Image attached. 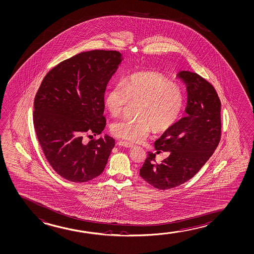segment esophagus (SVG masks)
<instances>
[{"instance_id": "obj_1", "label": "esophagus", "mask_w": 254, "mask_h": 254, "mask_svg": "<svg viewBox=\"0 0 254 254\" xmlns=\"http://www.w3.org/2000/svg\"><path fill=\"white\" fill-rule=\"evenodd\" d=\"M118 144L120 146H124V147L126 148H130L133 146V144L129 143V142H125V141H118Z\"/></svg>"}]
</instances>
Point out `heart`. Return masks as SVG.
<instances>
[{"instance_id": "obj_1", "label": "heart", "mask_w": 254, "mask_h": 254, "mask_svg": "<svg viewBox=\"0 0 254 254\" xmlns=\"http://www.w3.org/2000/svg\"><path fill=\"white\" fill-rule=\"evenodd\" d=\"M105 103L115 117L124 113L130 103L140 104L137 110L139 120L116 122L111 132L125 140L142 142L152 128L164 132L178 123L185 109V88L160 73L137 72L114 85Z\"/></svg>"}]
</instances>
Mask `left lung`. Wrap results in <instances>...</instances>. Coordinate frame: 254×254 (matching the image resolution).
Wrapping results in <instances>:
<instances>
[{
    "label": "left lung",
    "mask_w": 254,
    "mask_h": 254,
    "mask_svg": "<svg viewBox=\"0 0 254 254\" xmlns=\"http://www.w3.org/2000/svg\"><path fill=\"white\" fill-rule=\"evenodd\" d=\"M187 84L188 102L183 118L156 140L159 152H169L161 162L149 152L140 176L160 190H170L190 181L204 166L219 144L222 133L221 102L215 87L196 72L178 73Z\"/></svg>",
    "instance_id": "obj_1"
}]
</instances>
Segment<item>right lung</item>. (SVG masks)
I'll use <instances>...</instances> for the list:
<instances>
[{
    "label": "right lung",
    "mask_w": 254,
    "mask_h": 254,
    "mask_svg": "<svg viewBox=\"0 0 254 254\" xmlns=\"http://www.w3.org/2000/svg\"><path fill=\"white\" fill-rule=\"evenodd\" d=\"M121 57L117 51L79 53L51 69L36 94L38 143L53 170L67 181H91L106 167L115 139L101 136L86 144L83 136L104 129V93Z\"/></svg>",
    "instance_id": "obj_1"
}]
</instances>
